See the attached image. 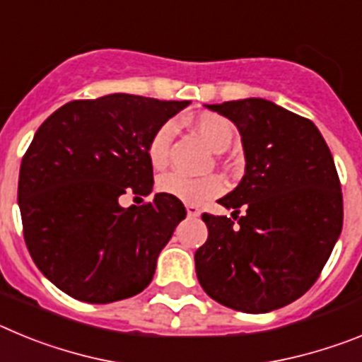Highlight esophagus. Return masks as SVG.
<instances>
[{
	"mask_svg": "<svg viewBox=\"0 0 362 362\" xmlns=\"http://www.w3.org/2000/svg\"><path fill=\"white\" fill-rule=\"evenodd\" d=\"M187 216L188 217H199L201 216V210L194 204H187Z\"/></svg>",
	"mask_w": 362,
	"mask_h": 362,
	"instance_id": "esophagus-1",
	"label": "esophagus"
}]
</instances>
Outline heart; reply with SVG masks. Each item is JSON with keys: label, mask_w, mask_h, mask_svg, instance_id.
<instances>
[{"label": "heart", "mask_w": 362, "mask_h": 362, "mask_svg": "<svg viewBox=\"0 0 362 362\" xmlns=\"http://www.w3.org/2000/svg\"><path fill=\"white\" fill-rule=\"evenodd\" d=\"M194 129L199 134V137L206 143L210 150L221 153L230 148L235 136V129L226 117L219 114H201L194 119ZM172 136H174V124L165 123L161 124L152 139L148 143V159L156 168H161L168 159V148H170ZM159 192L166 196L175 197L190 204H201L204 201L212 199L214 196L223 192V181L217 175H204V177H188L179 172H170L159 177L158 181Z\"/></svg>", "instance_id": "obj_1"}]
</instances>
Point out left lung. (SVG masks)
Segmentation results:
<instances>
[{"mask_svg": "<svg viewBox=\"0 0 362 362\" xmlns=\"http://www.w3.org/2000/svg\"><path fill=\"white\" fill-rule=\"evenodd\" d=\"M204 107L238 127L246 165L238 187L219 199L238 223L203 214L209 239L194 255L197 279L232 310L283 308L317 281L343 230L332 152L312 121L268 99Z\"/></svg>", "mask_w": 362, "mask_h": 362, "instance_id": "obj_1", "label": "left lung"}]
</instances>
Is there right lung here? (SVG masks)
Instances as JSON below:
<instances>
[{
  "label": "right lung",
  "mask_w": 362,
  "mask_h": 362,
  "mask_svg": "<svg viewBox=\"0 0 362 362\" xmlns=\"http://www.w3.org/2000/svg\"><path fill=\"white\" fill-rule=\"evenodd\" d=\"M188 105L132 94L70 101L34 134L18 183L25 243L70 297L107 305L150 284L187 210L163 192L129 209L119 197L152 194L150 139Z\"/></svg>",
  "instance_id": "right-lung-1"
}]
</instances>
